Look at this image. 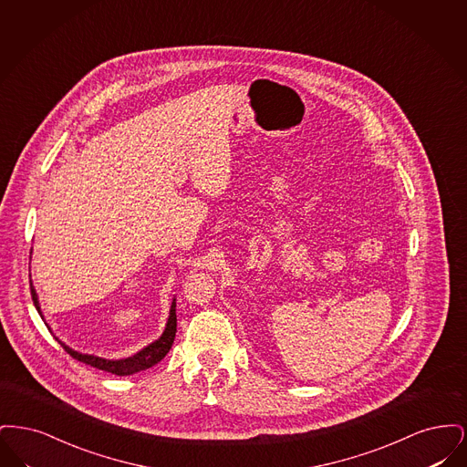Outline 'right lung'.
I'll return each mask as SVG.
<instances>
[{"mask_svg": "<svg viewBox=\"0 0 467 467\" xmlns=\"http://www.w3.org/2000/svg\"><path fill=\"white\" fill-rule=\"evenodd\" d=\"M31 296H33V303H35L36 310L42 315L38 296H36V290H35L33 285H31ZM175 334H177V299H173V303H171L170 317H168L164 333L161 334V337L156 339L154 343H150L149 347H145L143 350H140L133 357L111 360V358H103V357L80 354L77 350H71L63 341H59V343H61V347L67 350L69 356L77 358V360H80V362H84V364H89V366L96 368V369L107 371V373L117 375V377H128V375H134L138 371H145V369L156 366L157 362H161L166 357V354L170 352V348H171V345L175 341Z\"/></svg>", "mask_w": 467, "mask_h": 467, "instance_id": "add662e5", "label": "right lung"}]
</instances>
